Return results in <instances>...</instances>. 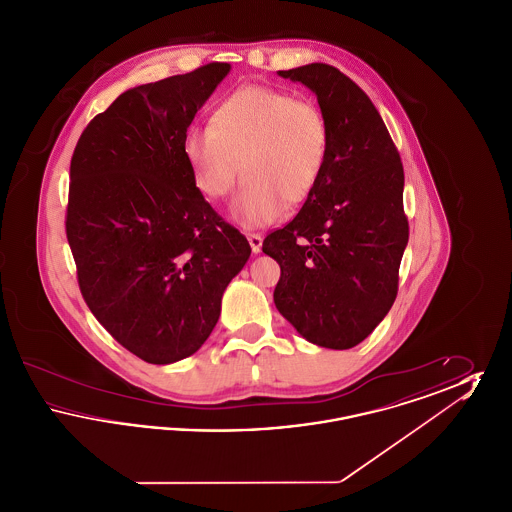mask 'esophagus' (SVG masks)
Instances as JSON below:
<instances>
[{"instance_id":"34e87169","label":"esophagus","mask_w":512,"mask_h":512,"mask_svg":"<svg viewBox=\"0 0 512 512\" xmlns=\"http://www.w3.org/2000/svg\"><path fill=\"white\" fill-rule=\"evenodd\" d=\"M247 240H249V245H251V251L253 253H261V247H263V236L261 234H247Z\"/></svg>"}]
</instances>
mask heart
I'll list each match as a JSON object with an SVG mask.
<instances>
[{"instance_id": "heart-1", "label": "heart", "mask_w": 512, "mask_h": 512, "mask_svg": "<svg viewBox=\"0 0 512 512\" xmlns=\"http://www.w3.org/2000/svg\"><path fill=\"white\" fill-rule=\"evenodd\" d=\"M328 146V122L317 103L253 84L222 99L209 128L188 130L184 157L197 190L209 199L228 194L242 172L234 217L263 226L313 195Z\"/></svg>"}]
</instances>
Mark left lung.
Masks as SVG:
<instances>
[{
  "mask_svg": "<svg viewBox=\"0 0 512 512\" xmlns=\"http://www.w3.org/2000/svg\"><path fill=\"white\" fill-rule=\"evenodd\" d=\"M278 74L317 96L330 146L317 190L263 242L280 265L274 305L305 340L351 349L397 297L409 242L401 157L372 101L336 67L311 63Z\"/></svg>",
  "mask_w": 512,
  "mask_h": 512,
  "instance_id": "left-lung-1",
  "label": "left lung"
}]
</instances>
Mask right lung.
<instances>
[{"label":"right lung","mask_w":512,"mask_h":512,"mask_svg":"<svg viewBox=\"0 0 512 512\" xmlns=\"http://www.w3.org/2000/svg\"><path fill=\"white\" fill-rule=\"evenodd\" d=\"M228 73V63H209L132 88L74 147L65 228L80 292L99 324L151 365L205 343L251 255L184 157L188 126Z\"/></svg>","instance_id":"add662e5"}]
</instances>
